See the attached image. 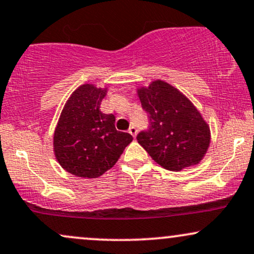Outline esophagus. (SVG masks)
Here are the masks:
<instances>
[{
  "label": "esophagus",
  "instance_id": "obj_1",
  "mask_svg": "<svg viewBox=\"0 0 254 254\" xmlns=\"http://www.w3.org/2000/svg\"><path fill=\"white\" fill-rule=\"evenodd\" d=\"M129 133H131V135H132V137H136V135H137V129H136V127H130Z\"/></svg>",
  "mask_w": 254,
  "mask_h": 254
}]
</instances>
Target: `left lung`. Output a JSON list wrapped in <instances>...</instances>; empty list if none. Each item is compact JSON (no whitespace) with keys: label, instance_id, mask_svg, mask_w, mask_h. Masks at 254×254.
<instances>
[{"label":"left lung","instance_id":"1","mask_svg":"<svg viewBox=\"0 0 254 254\" xmlns=\"http://www.w3.org/2000/svg\"><path fill=\"white\" fill-rule=\"evenodd\" d=\"M150 127L137 140L152 160L172 172L196 166L210 143L209 125L181 91L163 80L137 88Z\"/></svg>","mask_w":254,"mask_h":254}]
</instances>
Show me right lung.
Masks as SVG:
<instances>
[{
  "label": "right lung",
  "mask_w": 254,
  "mask_h": 254,
  "mask_svg": "<svg viewBox=\"0 0 254 254\" xmlns=\"http://www.w3.org/2000/svg\"><path fill=\"white\" fill-rule=\"evenodd\" d=\"M108 87L80 85L64 106L53 135L58 163L72 175L96 179L115 166L132 136L117 131L115 116L100 111Z\"/></svg>",
  "instance_id": "1"
}]
</instances>
